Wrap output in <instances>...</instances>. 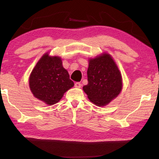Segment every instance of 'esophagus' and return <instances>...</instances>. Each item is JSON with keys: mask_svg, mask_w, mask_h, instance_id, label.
Returning a JSON list of instances; mask_svg holds the SVG:
<instances>
[{"mask_svg": "<svg viewBox=\"0 0 159 159\" xmlns=\"http://www.w3.org/2000/svg\"><path fill=\"white\" fill-rule=\"evenodd\" d=\"M81 86H82V84L80 83V82H75V88H81Z\"/></svg>", "mask_w": 159, "mask_h": 159, "instance_id": "1", "label": "esophagus"}]
</instances>
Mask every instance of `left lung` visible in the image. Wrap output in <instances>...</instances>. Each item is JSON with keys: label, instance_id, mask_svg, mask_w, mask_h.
I'll return each instance as SVG.
<instances>
[{"label": "left lung", "instance_id": "obj_1", "mask_svg": "<svg viewBox=\"0 0 159 159\" xmlns=\"http://www.w3.org/2000/svg\"><path fill=\"white\" fill-rule=\"evenodd\" d=\"M88 84L83 87L88 99L98 106H105L122 90V77L114 58L103 53L89 58Z\"/></svg>", "mask_w": 159, "mask_h": 159}]
</instances>
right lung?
I'll list each match as a JSON object with an SVG mask.
<instances>
[{
    "label": "right lung",
    "mask_w": 159,
    "mask_h": 159,
    "mask_svg": "<svg viewBox=\"0 0 159 159\" xmlns=\"http://www.w3.org/2000/svg\"><path fill=\"white\" fill-rule=\"evenodd\" d=\"M75 85L62 64L60 56L45 53L32 69L29 86L34 97L48 105L58 103L64 93Z\"/></svg>",
    "instance_id": "1"
}]
</instances>
